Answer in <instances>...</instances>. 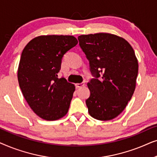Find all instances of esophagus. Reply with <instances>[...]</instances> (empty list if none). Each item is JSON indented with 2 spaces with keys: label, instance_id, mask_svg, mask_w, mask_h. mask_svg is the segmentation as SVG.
<instances>
[{
  "label": "esophagus",
  "instance_id": "esophagus-1",
  "mask_svg": "<svg viewBox=\"0 0 157 157\" xmlns=\"http://www.w3.org/2000/svg\"><path fill=\"white\" fill-rule=\"evenodd\" d=\"M84 85H85V83L84 82H82V83H76V86L77 88H81V87L84 86Z\"/></svg>",
  "mask_w": 157,
  "mask_h": 157
}]
</instances>
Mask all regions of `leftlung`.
<instances>
[{
	"instance_id": "left-lung-1",
	"label": "left lung",
	"mask_w": 157,
	"mask_h": 157,
	"mask_svg": "<svg viewBox=\"0 0 157 157\" xmlns=\"http://www.w3.org/2000/svg\"><path fill=\"white\" fill-rule=\"evenodd\" d=\"M78 39L94 76L87 84L89 114L101 121L114 119L126 108L136 87L139 65L134 49L124 38L110 33L81 35Z\"/></svg>"
}]
</instances>
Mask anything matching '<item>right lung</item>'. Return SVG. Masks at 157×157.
Masks as SVG:
<instances>
[{
	"label": "right lung",
	"instance_id": "1",
	"mask_svg": "<svg viewBox=\"0 0 157 157\" xmlns=\"http://www.w3.org/2000/svg\"><path fill=\"white\" fill-rule=\"evenodd\" d=\"M78 44L72 36H40L21 53L18 80L23 95L33 112L47 121L64 117L75 86L58 78L63 55Z\"/></svg>",
	"mask_w": 157,
	"mask_h": 157
}]
</instances>
